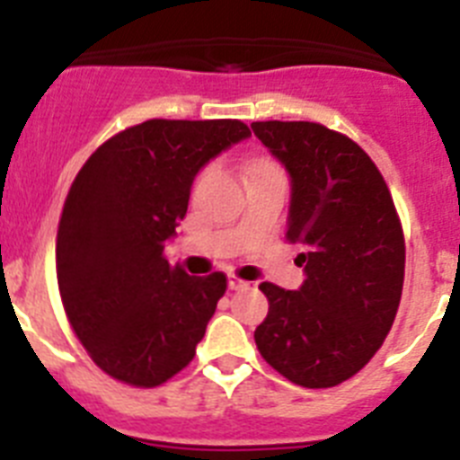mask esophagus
I'll return each mask as SVG.
<instances>
[{"label": "esophagus", "instance_id": "34e87169", "mask_svg": "<svg viewBox=\"0 0 460 460\" xmlns=\"http://www.w3.org/2000/svg\"><path fill=\"white\" fill-rule=\"evenodd\" d=\"M227 288H230V290H243V288H249V283L239 279V276L230 274L227 276Z\"/></svg>", "mask_w": 460, "mask_h": 460}]
</instances>
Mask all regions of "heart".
I'll return each mask as SVG.
<instances>
[{"label": "heart", "instance_id": "1", "mask_svg": "<svg viewBox=\"0 0 460 460\" xmlns=\"http://www.w3.org/2000/svg\"><path fill=\"white\" fill-rule=\"evenodd\" d=\"M271 168H276V165H271V164H260V165H255V172H260V170H271Z\"/></svg>", "mask_w": 460, "mask_h": 460}]
</instances>
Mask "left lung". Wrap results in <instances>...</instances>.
Returning <instances> with one entry per match:
<instances>
[{"label": "left lung", "mask_w": 460, "mask_h": 460, "mask_svg": "<svg viewBox=\"0 0 460 460\" xmlns=\"http://www.w3.org/2000/svg\"><path fill=\"white\" fill-rule=\"evenodd\" d=\"M292 180L286 239L302 253L299 290L260 283L270 313L255 345L306 389L336 387L380 350L396 318L405 239L387 181L364 149L315 121H253Z\"/></svg>", "instance_id": "1"}]
</instances>
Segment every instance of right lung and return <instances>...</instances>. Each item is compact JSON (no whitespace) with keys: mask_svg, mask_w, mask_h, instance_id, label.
Wrapping results in <instances>:
<instances>
[{"mask_svg":"<svg viewBox=\"0 0 460 460\" xmlns=\"http://www.w3.org/2000/svg\"><path fill=\"white\" fill-rule=\"evenodd\" d=\"M239 119H149L105 140L75 174L57 230L64 311L93 364L158 387L195 357L223 271L189 276L165 260L202 165L249 137Z\"/></svg>","mask_w":460,"mask_h":460,"instance_id":"1","label":"right lung"}]
</instances>
